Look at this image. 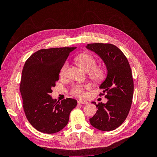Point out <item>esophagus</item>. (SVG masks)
I'll use <instances>...</instances> for the list:
<instances>
[{
    "label": "esophagus",
    "instance_id": "1",
    "mask_svg": "<svg viewBox=\"0 0 157 157\" xmlns=\"http://www.w3.org/2000/svg\"><path fill=\"white\" fill-rule=\"evenodd\" d=\"M88 102L87 101H82V100L78 101V104H88Z\"/></svg>",
    "mask_w": 157,
    "mask_h": 157
}]
</instances>
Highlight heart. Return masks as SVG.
Segmentation results:
<instances>
[{
  "instance_id": "heart-1",
  "label": "heart",
  "mask_w": 157,
  "mask_h": 157,
  "mask_svg": "<svg viewBox=\"0 0 157 157\" xmlns=\"http://www.w3.org/2000/svg\"><path fill=\"white\" fill-rule=\"evenodd\" d=\"M75 61L82 69L88 71V76L94 82H99L105 78L107 70L102 65H96V59L89 54H82L75 58ZM68 61H65L59 69V75L65 77L68 67ZM90 88L88 84H75L71 86L70 94L78 98H84L86 96L85 90Z\"/></svg>"
}]
</instances>
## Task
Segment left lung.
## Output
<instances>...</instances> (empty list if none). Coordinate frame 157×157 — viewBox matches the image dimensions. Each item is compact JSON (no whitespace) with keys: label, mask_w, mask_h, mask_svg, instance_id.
<instances>
[{"label":"left lung","mask_w":157,"mask_h":157,"mask_svg":"<svg viewBox=\"0 0 157 157\" xmlns=\"http://www.w3.org/2000/svg\"><path fill=\"white\" fill-rule=\"evenodd\" d=\"M86 48L100 56L107 69V78L99 86L103 90L99 96H105L108 101L92 102L98 111L90 122L99 130L111 131L124 122L130 110L134 94L132 70L125 55L115 45L92 43Z\"/></svg>","instance_id":"left-lung-1"}]
</instances>
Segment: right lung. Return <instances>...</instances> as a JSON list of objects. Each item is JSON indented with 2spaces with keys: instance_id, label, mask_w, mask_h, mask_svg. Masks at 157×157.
<instances>
[{
  "instance_id": "1",
  "label": "right lung",
  "mask_w": 157,
  "mask_h": 157,
  "mask_svg": "<svg viewBox=\"0 0 157 157\" xmlns=\"http://www.w3.org/2000/svg\"><path fill=\"white\" fill-rule=\"evenodd\" d=\"M76 47L41 49L25 61L20 90L25 117L36 130L46 134L58 132L67 124L71 111L77 101L66 98L61 101L50 96L59 80V69Z\"/></svg>"
}]
</instances>
